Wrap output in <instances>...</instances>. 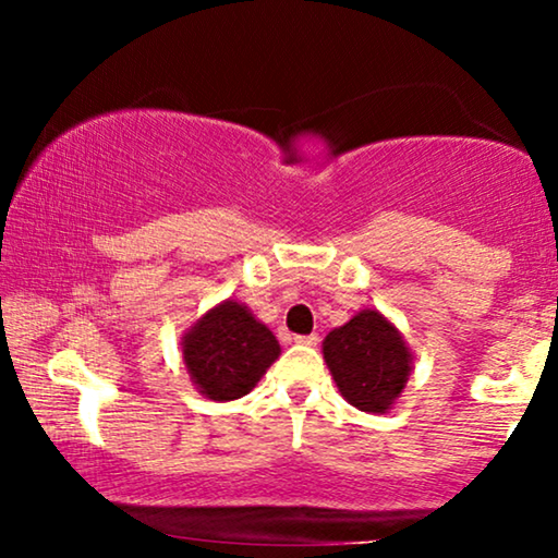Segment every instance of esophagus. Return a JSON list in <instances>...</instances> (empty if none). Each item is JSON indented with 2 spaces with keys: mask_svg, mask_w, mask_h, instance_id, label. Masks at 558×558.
<instances>
[{
  "mask_svg": "<svg viewBox=\"0 0 558 558\" xmlns=\"http://www.w3.org/2000/svg\"><path fill=\"white\" fill-rule=\"evenodd\" d=\"M294 342H296V345H317L319 338L315 332H312V335H294Z\"/></svg>",
  "mask_w": 558,
  "mask_h": 558,
  "instance_id": "1",
  "label": "esophagus"
}]
</instances>
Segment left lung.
<instances>
[{
  "label": "left lung",
  "instance_id": "obj_1",
  "mask_svg": "<svg viewBox=\"0 0 558 558\" xmlns=\"http://www.w3.org/2000/svg\"><path fill=\"white\" fill-rule=\"evenodd\" d=\"M323 353L348 403L368 414H384L401 393L411 371L409 348L388 319L363 310L327 335Z\"/></svg>",
  "mask_w": 558,
  "mask_h": 558
}]
</instances>
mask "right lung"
I'll list each match as a JSON object with an SVG mask.
<instances>
[{
  "label": "right lung",
  "mask_w": 558,
  "mask_h": 558,
  "mask_svg": "<svg viewBox=\"0 0 558 558\" xmlns=\"http://www.w3.org/2000/svg\"><path fill=\"white\" fill-rule=\"evenodd\" d=\"M193 384L213 401H233L254 388L279 357V342L239 302L210 310L182 340Z\"/></svg>",
  "instance_id": "add662e5"
}]
</instances>
